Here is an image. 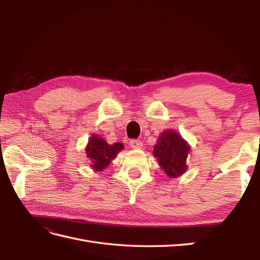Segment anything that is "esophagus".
I'll return each instance as SVG.
<instances>
[{"mask_svg":"<svg viewBox=\"0 0 260 260\" xmlns=\"http://www.w3.org/2000/svg\"><path fill=\"white\" fill-rule=\"evenodd\" d=\"M142 146H143L142 142H141V141H139V140H131L130 141V147L133 148V149H139Z\"/></svg>","mask_w":260,"mask_h":260,"instance_id":"1","label":"esophagus"}]
</instances>
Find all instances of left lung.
<instances>
[{"mask_svg": "<svg viewBox=\"0 0 260 260\" xmlns=\"http://www.w3.org/2000/svg\"><path fill=\"white\" fill-rule=\"evenodd\" d=\"M190 151L191 146L180 133L169 129L161 132L157 139L153 155L165 174L170 178H178L187 169L186 158Z\"/></svg>", "mask_w": 260, "mask_h": 260, "instance_id": "8db88e82", "label": "left lung"}]
</instances>
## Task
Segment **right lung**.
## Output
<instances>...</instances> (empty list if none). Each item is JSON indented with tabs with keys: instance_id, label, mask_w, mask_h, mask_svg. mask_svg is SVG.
Segmentation results:
<instances>
[{
	"instance_id": "right-lung-1",
	"label": "right lung",
	"mask_w": 260,
	"mask_h": 260,
	"mask_svg": "<svg viewBox=\"0 0 260 260\" xmlns=\"http://www.w3.org/2000/svg\"><path fill=\"white\" fill-rule=\"evenodd\" d=\"M122 149V143L118 142L108 144L104 139L96 135H93L85 147V154L91 161V169L94 171H102L109 166V164L115 159L117 154Z\"/></svg>"
}]
</instances>
